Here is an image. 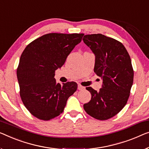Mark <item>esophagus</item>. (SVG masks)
<instances>
[{"instance_id": "34e87169", "label": "esophagus", "mask_w": 149, "mask_h": 149, "mask_svg": "<svg viewBox=\"0 0 149 149\" xmlns=\"http://www.w3.org/2000/svg\"><path fill=\"white\" fill-rule=\"evenodd\" d=\"M84 88H84V86H81V85H78V86H77V89H78L79 90H84Z\"/></svg>"}]
</instances>
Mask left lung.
Segmentation results:
<instances>
[{
    "label": "left lung",
    "instance_id": "1",
    "mask_svg": "<svg viewBox=\"0 0 149 149\" xmlns=\"http://www.w3.org/2000/svg\"><path fill=\"white\" fill-rule=\"evenodd\" d=\"M83 41L95 55L94 72L102 79L98 92L86 88L92 97L84 108L94 118L106 120L127 103L134 78L131 59L124 46L114 39L92 34L84 35Z\"/></svg>",
    "mask_w": 149,
    "mask_h": 149
}]
</instances>
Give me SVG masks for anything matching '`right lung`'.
I'll use <instances>...</instances> for the list:
<instances>
[{
    "instance_id": "1",
    "label": "right lung",
    "mask_w": 149,
    "mask_h": 149,
    "mask_svg": "<svg viewBox=\"0 0 149 149\" xmlns=\"http://www.w3.org/2000/svg\"><path fill=\"white\" fill-rule=\"evenodd\" d=\"M83 36V33H49L32 41L22 53L17 70L20 96L37 118L49 120L59 116L76 91L75 82L60 84L54 76Z\"/></svg>"
}]
</instances>
